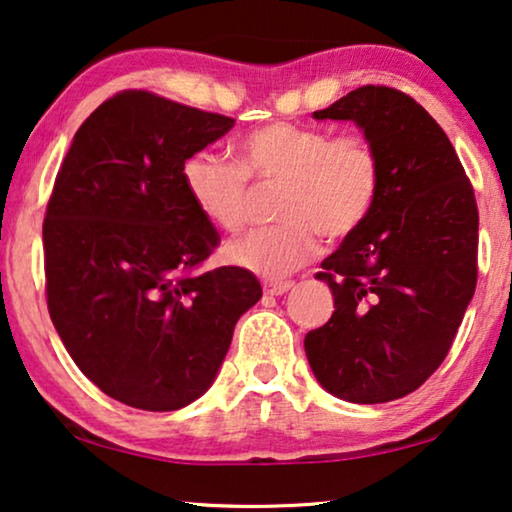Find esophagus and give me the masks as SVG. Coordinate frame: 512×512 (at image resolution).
Masks as SVG:
<instances>
[{"label": "esophagus", "instance_id": "esophagus-1", "mask_svg": "<svg viewBox=\"0 0 512 512\" xmlns=\"http://www.w3.org/2000/svg\"><path fill=\"white\" fill-rule=\"evenodd\" d=\"M293 288V281H268L265 284V293L268 295H284Z\"/></svg>", "mask_w": 512, "mask_h": 512}]
</instances>
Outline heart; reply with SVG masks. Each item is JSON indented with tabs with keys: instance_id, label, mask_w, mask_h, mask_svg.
I'll use <instances>...</instances> for the list:
<instances>
[{
	"instance_id": "obj_1",
	"label": "heart",
	"mask_w": 512,
	"mask_h": 512,
	"mask_svg": "<svg viewBox=\"0 0 512 512\" xmlns=\"http://www.w3.org/2000/svg\"><path fill=\"white\" fill-rule=\"evenodd\" d=\"M251 177L281 184L279 224L256 228L226 244V261L279 279L318 251V235L344 240L372 217L383 187L376 147L360 133L272 122L240 140V161L201 150L182 164L184 189L196 210L221 231L235 233L249 217Z\"/></svg>"
}]
</instances>
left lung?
Wrapping results in <instances>:
<instances>
[{
	"label": "left lung",
	"instance_id": "left-lung-1",
	"mask_svg": "<svg viewBox=\"0 0 512 512\" xmlns=\"http://www.w3.org/2000/svg\"><path fill=\"white\" fill-rule=\"evenodd\" d=\"M314 117L358 124L383 187L367 224L316 274L335 311L307 332V360L330 395L392 402L439 369L476 291V196L453 143L409 94L365 85Z\"/></svg>",
	"mask_w": 512,
	"mask_h": 512
}]
</instances>
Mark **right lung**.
Returning <instances> with one entry per match:
<instances>
[{
  "mask_svg": "<svg viewBox=\"0 0 512 512\" xmlns=\"http://www.w3.org/2000/svg\"><path fill=\"white\" fill-rule=\"evenodd\" d=\"M233 124L127 90L80 124L57 173L43 221L50 318L80 372L133 409L201 397L263 295L244 268L198 270L219 233L182 182L184 161Z\"/></svg>",
  "mask_w": 512,
  "mask_h": 512,
  "instance_id": "add662e5",
  "label": "right lung"
}]
</instances>
